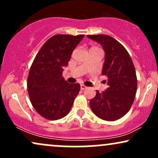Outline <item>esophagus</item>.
<instances>
[{
  "instance_id": "esophagus-1",
  "label": "esophagus",
  "mask_w": 158,
  "mask_h": 158,
  "mask_svg": "<svg viewBox=\"0 0 158 158\" xmlns=\"http://www.w3.org/2000/svg\"><path fill=\"white\" fill-rule=\"evenodd\" d=\"M80 87H81V90H85V89H86V88H87V87L84 85H81Z\"/></svg>"
}]
</instances>
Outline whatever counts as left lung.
<instances>
[{"instance_id": "1", "label": "left lung", "mask_w": 158, "mask_h": 158, "mask_svg": "<svg viewBox=\"0 0 158 158\" xmlns=\"http://www.w3.org/2000/svg\"><path fill=\"white\" fill-rule=\"evenodd\" d=\"M102 45L106 59L102 74L108 77L109 87L90 100L92 111L106 121L120 119L130 110L135 100L137 79L135 65L126 49L118 41L108 35H88Z\"/></svg>"}]
</instances>
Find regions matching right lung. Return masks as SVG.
Listing matches in <instances>:
<instances>
[{"label": "right lung", "mask_w": 158, "mask_h": 158, "mask_svg": "<svg viewBox=\"0 0 158 158\" xmlns=\"http://www.w3.org/2000/svg\"><path fill=\"white\" fill-rule=\"evenodd\" d=\"M84 36H52L34 59L27 78V90L33 108L45 119L56 120L64 117L80 90L79 83L70 84L64 80L62 72Z\"/></svg>", "instance_id": "1"}]
</instances>
